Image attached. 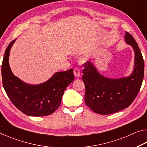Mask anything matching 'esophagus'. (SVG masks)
Here are the masks:
<instances>
[{
  "label": "esophagus",
  "instance_id": "1",
  "mask_svg": "<svg viewBox=\"0 0 147 147\" xmlns=\"http://www.w3.org/2000/svg\"><path fill=\"white\" fill-rule=\"evenodd\" d=\"M74 74L76 77L80 76V68H78V67H76L74 69Z\"/></svg>",
  "mask_w": 147,
  "mask_h": 147
}]
</instances>
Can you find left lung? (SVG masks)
I'll return each mask as SVG.
<instances>
[{"mask_svg":"<svg viewBox=\"0 0 147 147\" xmlns=\"http://www.w3.org/2000/svg\"><path fill=\"white\" fill-rule=\"evenodd\" d=\"M124 38L135 52V67L130 76L120 79L107 78L98 73L91 62L84 63V100L94 113L109 115L128 108L140 90L144 77L143 58L133 36L126 32Z\"/></svg>","mask_w":147,"mask_h":147,"instance_id":"obj_1","label":"left lung"}]
</instances>
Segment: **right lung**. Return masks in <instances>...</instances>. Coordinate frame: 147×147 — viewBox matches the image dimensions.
I'll list each match as a JSON object with an SVG mask.
<instances>
[{
  "instance_id": "right-lung-1",
  "label": "right lung",
  "mask_w": 147,
  "mask_h": 147,
  "mask_svg": "<svg viewBox=\"0 0 147 147\" xmlns=\"http://www.w3.org/2000/svg\"><path fill=\"white\" fill-rule=\"evenodd\" d=\"M12 41L5 51L2 64V84L7 95L16 108L29 116H47L60 106L65 89L74 80L73 69L54 74L46 82L29 85L13 75L9 65Z\"/></svg>"
}]
</instances>
